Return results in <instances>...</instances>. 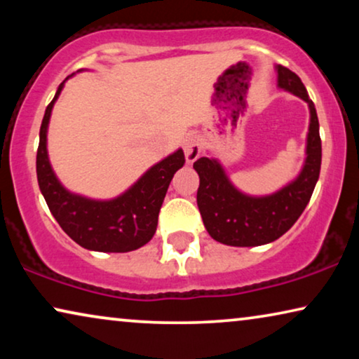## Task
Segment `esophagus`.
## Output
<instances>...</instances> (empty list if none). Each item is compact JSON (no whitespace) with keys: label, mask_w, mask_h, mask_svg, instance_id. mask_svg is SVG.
<instances>
[{"label":"esophagus","mask_w":359,"mask_h":359,"mask_svg":"<svg viewBox=\"0 0 359 359\" xmlns=\"http://www.w3.org/2000/svg\"><path fill=\"white\" fill-rule=\"evenodd\" d=\"M183 150H184V156H186V161L191 165L193 161H196L199 158L201 151H203V147H201V142L198 137L191 135L188 139L184 140L183 144Z\"/></svg>","instance_id":"obj_1"}]
</instances>
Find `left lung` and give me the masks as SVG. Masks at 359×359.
Masks as SVG:
<instances>
[{
	"instance_id": "left-lung-1",
	"label": "left lung",
	"mask_w": 359,
	"mask_h": 359,
	"mask_svg": "<svg viewBox=\"0 0 359 359\" xmlns=\"http://www.w3.org/2000/svg\"><path fill=\"white\" fill-rule=\"evenodd\" d=\"M279 90L301 97L309 106L306 160L299 175L271 194L252 196L240 191L217 158L201 156L193 168L199 175L198 208L210 237L230 247H259L271 243L296 224L316 188L322 165V142L317 111L296 73L274 67Z\"/></svg>"
}]
</instances>
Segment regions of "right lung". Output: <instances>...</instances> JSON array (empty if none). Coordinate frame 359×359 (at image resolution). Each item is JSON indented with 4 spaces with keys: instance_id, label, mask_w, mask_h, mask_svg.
I'll use <instances>...</instances> for the list:
<instances>
[{
    "instance_id": "obj_1",
    "label": "right lung",
    "mask_w": 359,
    "mask_h": 359,
    "mask_svg": "<svg viewBox=\"0 0 359 359\" xmlns=\"http://www.w3.org/2000/svg\"><path fill=\"white\" fill-rule=\"evenodd\" d=\"M73 75L67 76V80ZM67 80L60 83L47 106L39 134L36 168L43 199L63 232L83 248L126 253L144 247L156 232L158 212L171 180L176 171L183 168L186 161L183 150L178 149L150 166L129 189L112 199H91L68 191L57 178L47 151L48 122Z\"/></svg>"
}]
</instances>
